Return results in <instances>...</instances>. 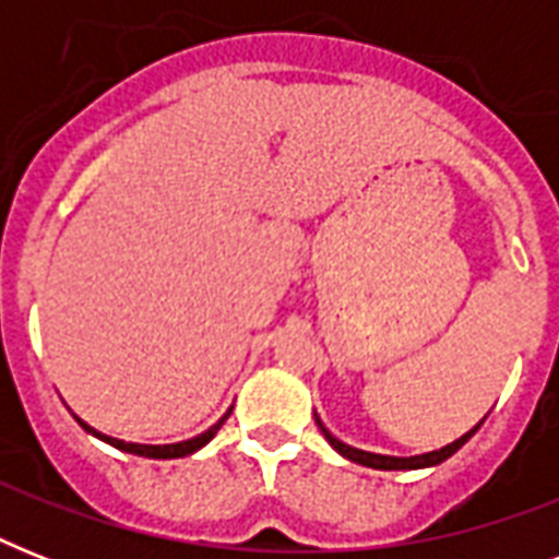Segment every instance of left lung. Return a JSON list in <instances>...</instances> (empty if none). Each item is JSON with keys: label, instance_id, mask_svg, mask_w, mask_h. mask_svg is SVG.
<instances>
[{"label": "left lung", "instance_id": "obj_1", "mask_svg": "<svg viewBox=\"0 0 559 559\" xmlns=\"http://www.w3.org/2000/svg\"><path fill=\"white\" fill-rule=\"evenodd\" d=\"M316 424H319V429H322V435L328 438V443H331L333 450L340 452V455H345L348 461H357V464H362V467H373V469H424V467H435V464H441V461H447L450 455H455V452L464 447V443L473 438V435L478 432V426H473L467 435H461L459 441L447 443V447H441V450H432V452H424V455H412V459H394V455H377V452H366V450H357V447H348V443H342L336 435H331L328 429H324V424L319 420V415H316Z\"/></svg>", "mask_w": 559, "mask_h": 559}]
</instances>
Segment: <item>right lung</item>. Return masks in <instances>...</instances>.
<instances>
[{"instance_id": "add662e5", "label": "right lung", "mask_w": 559, "mask_h": 559, "mask_svg": "<svg viewBox=\"0 0 559 559\" xmlns=\"http://www.w3.org/2000/svg\"><path fill=\"white\" fill-rule=\"evenodd\" d=\"M228 415H231V408H228L226 415L219 417L217 424L211 426V429H205V432H202V435H197V438H188V441H179V443H159V447H153V443H127V441H118V438H109V435H100L98 429H92L90 424H83L81 417H78V420H81V426H83V429H86V432L95 435V438H100V441L112 443V447H116V450H121V452H133V455H142V459H186V455H191V452L202 450V447H205V443H209L211 438L217 435V429H219V426H223V424H226V417H228Z\"/></svg>"}]
</instances>
